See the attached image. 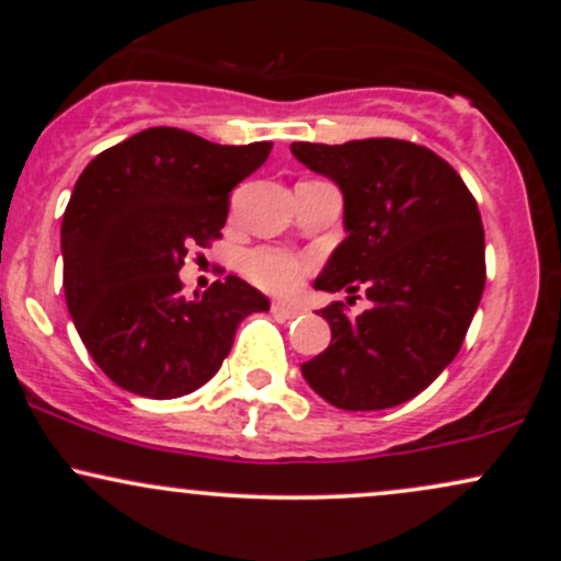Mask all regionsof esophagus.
<instances>
[{"mask_svg": "<svg viewBox=\"0 0 561 561\" xmlns=\"http://www.w3.org/2000/svg\"><path fill=\"white\" fill-rule=\"evenodd\" d=\"M272 313L276 319H282V321H287V319H295V317H300L302 313V308L300 306H289V302H272Z\"/></svg>", "mask_w": 561, "mask_h": 561, "instance_id": "1", "label": "esophagus"}]
</instances>
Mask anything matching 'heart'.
Listing matches in <instances>:
<instances>
[{
	"label": "heart",
	"instance_id": "b5f03b06",
	"mask_svg": "<svg viewBox=\"0 0 561 561\" xmlns=\"http://www.w3.org/2000/svg\"><path fill=\"white\" fill-rule=\"evenodd\" d=\"M244 272L268 293H293L302 276L311 272V261L279 248H259L244 255Z\"/></svg>",
	"mask_w": 561,
	"mask_h": 561
}]
</instances>
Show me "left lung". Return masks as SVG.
Returning a JSON list of instances; mask_svg holds the SVG:
<instances>
[{
  "mask_svg": "<svg viewBox=\"0 0 561 561\" xmlns=\"http://www.w3.org/2000/svg\"><path fill=\"white\" fill-rule=\"evenodd\" d=\"M306 169L343 192L347 237L313 282L364 289L369 311L321 308L324 353L300 366L327 403L379 411L411 401L459 353L485 287V231L472 192L440 156L403 139L293 141Z\"/></svg>",
  "mask_w": 561,
  "mask_h": 561,
  "instance_id": "obj_1",
  "label": "left lung"
}]
</instances>
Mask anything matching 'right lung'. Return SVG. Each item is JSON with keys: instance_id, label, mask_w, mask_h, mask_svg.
<instances>
[{"instance_id": "right-lung-1", "label": "right lung", "mask_w": 561, "mask_h": 561, "mask_svg": "<svg viewBox=\"0 0 561 561\" xmlns=\"http://www.w3.org/2000/svg\"><path fill=\"white\" fill-rule=\"evenodd\" d=\"M272 141H214L156 126L100 152L62 216V287L94 364L118 388L169 401L221 369L244 317L268 298L240 276L186 298L192 244L221 237L229 192L266 163Z\"/></svg>"}]
</instances>
